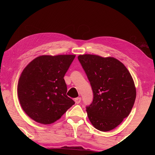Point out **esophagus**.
Wrapping results in <instances>:
<instances>
[{
  "label": "esophagus",
  "mask_w": 155,
  "mask_h": 155,
  "mask_svg": "<svg viewBox=\"0 0 155 155\" xmlns=\"http://www.w3.org/2000/svg\"><path fill=\"white\" fill-rule=\"evenodd\" d=\"M74 101H75V103H77V104H79L81 103V97L76 98L75 99H74Z\"/></svg>",
  "instance_id": "1"
}]
</instances>
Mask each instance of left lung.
Returning a JSON list of instances; mask_svg holds the SVG:
<instances>
[{"label": "left lung", "mask_w": 155, "mask_h": 155, "mask_svg": "<svg viewBox=\"0 0 155 155\" xmlns=\"http://www.w3.org/2000/svg\"><path fill=\"white\" fill-rule=\"evenodd\" d=\"M78 59L93 93V102L86 107L91 124L103 132L114 129L129 115L135 101L136 88L129 71L113 57L83 54Z\"/></svg>", "instance_id": "8db88e82"}]
</instances>
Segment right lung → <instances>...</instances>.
I'll return each mask as SVG.
<instances>
[{
	"label": "right lung",
	"mask_w": 155,
	"mask_h": 155,
	"mask_svg": "<svg viewBox=\"0 0 155 155\" xmlns=\"http://www.w3.org/2000/svg\"><path fill=\"white\" fill-rule=\"evenodd\" d=\"M75 55H42L22 72L17 93L21 107L32 120L49 124L58 120L74 104L67 95L64 74Z\"/></svg>",
	"instance_id": "add662e5"
}]
</instances>
